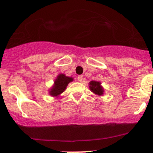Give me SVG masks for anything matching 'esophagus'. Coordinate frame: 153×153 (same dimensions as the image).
Masks as SVG:
<instances>
[{"label": "esophagus", "mask_w": 153, "mask_h": 153, "mask_svg": "<svg viewBox=\"0 0 153 153\" xmlns=\"http://www.w3.org/2000/svg\"><path fill=\"white\" fill-rule=\"evenodd\" d=\"M77 79H78V81L81 82L82 80H83V75H78V78H77Z\"/></svg>", "instance_id": "esophagus-1"}]
</instances>
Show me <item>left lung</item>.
Instances as JSON below:
<instances>
[{
    "mask_svg": "<svg viewBox=\"0 0 153 153\" xmlns=\"http://www.w3.org/2000/svg\"><path fill=\"white\" fill-rule=\"evenodd\" d=\"M90 85V89L91 90L92 92H94V94H97L98 95H102L103 94L104 90L102 88V87L100 85V82L97 81H91L89 83Z\"/></svg>",
    "mask_w": 153,
    "mask_h": 153,
    "instance_id": "left-lung-1",
    "label": "left lung"
}]
</instances>
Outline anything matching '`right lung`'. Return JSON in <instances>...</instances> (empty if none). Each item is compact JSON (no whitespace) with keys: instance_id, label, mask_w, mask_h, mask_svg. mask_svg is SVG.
I'll list each match as a JSON object with an SVG mask.
<instances>
[{"instance_id":"right-lung-1","label":"right lung","mask_w":153,"mask_h":153,"mask_svg":"<svg viewBox=\"0 0 153 153\" xmlns=\"http://www.w3.org/2000/svg\"><path fill=\"white\" fill-rule=\"evenodd\" d=\"M73 78L65 76L64 74H60L59 75H58L56 79L55 80L54 85L50 91V94L53 97L59 95L65 90L68 83L73 81Z\"/></svg>"}]
</instances>
